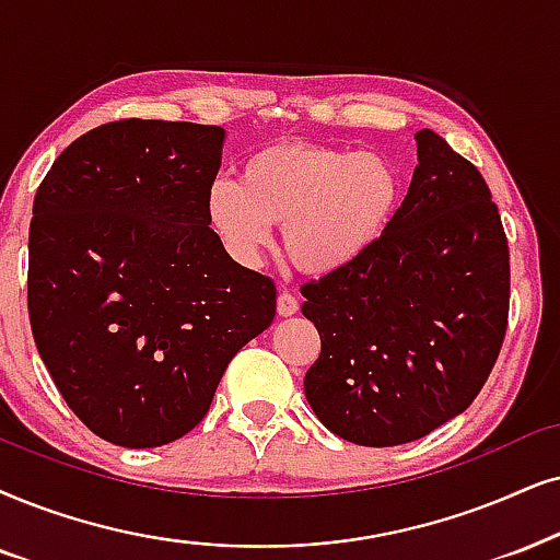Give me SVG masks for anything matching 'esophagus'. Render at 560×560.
I'll list each match as a JSON object with an SVG mask.
<instances>
[{
	"instance_id": "esophagus-1",
	"label": "esophagus",
	"mask_w": 560,
	"mask_h": 560,
	"mask_svg": "<svg viewBox=\"0 0 560 560\" xmlns=\"http://www.w3.org/2000/svg\"><path fill=\"white\" fill-rule=\"evenodd\" d=\"M276 310H279L281 317H292L296 310H300V300H296L294 294L281 292L279 300H276Z\"/></svg>"
}]
</instances>
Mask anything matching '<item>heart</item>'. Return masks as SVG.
Returning a JSON list of instances; mask_svg holds the SVG:
<instances>
[{
    "label": "heart",
    "instance_id": "b5f03b06",
    "mask_svg": "<svg viewBox=\"0 0 560 560\" xmlns=\"http://www.w3.org/2000/svg\"><path fill=\"white\" fill-rule=\"evenodd\" d=\"M400 175L377 152H351L310 141H273L240 167V183L217 180L207 214L224 247L256 264L271 245V224L304 273L351 266L377 243L395 214Z\"/></svg>",
    "mask_w": 560,
    "mask_h": 560
}]
</instances>
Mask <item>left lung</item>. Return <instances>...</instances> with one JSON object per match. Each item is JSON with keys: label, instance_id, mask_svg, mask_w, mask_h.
<instances>
[{"label": "left lung", "instance_id": "obj_1", "mask_svg": "<svg viewBox=\"0 0 560 560\" xmlns=\"http://www.w3.org/2000/svg\"><path fill=\"white\" fill-rule=\"evenodd\" d=\"M377 243L302 287L320 332L304 395L332 434L395 447L463 413L491 374L509 317V245L483 175L439 133Z\"/></svg>", "mask_w": 560, "mask_h": 560}]
</instances>
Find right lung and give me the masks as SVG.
I'll return each instance as SVG.
<instances>
[{"mask_svg": "<svg viewBox=\"0 0 560 560\" xmlns=\"http://www.w3.org/2000/svg\"><path fill=\"white\" fill-rule=\"evenodd\" d=\"M224 129L103 124L33 201L27 313L61 398L118 447H162L207 416L232 357L276 315L268 276L209 228Z\"/></svg>", "mask_w": 560, "mask_h": 560, "instance_id": "add662e5", "label": "right lung"}]
</instances>
